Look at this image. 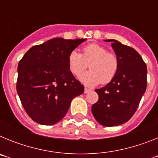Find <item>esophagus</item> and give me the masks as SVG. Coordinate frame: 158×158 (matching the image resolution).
<instances>
[{"instance_id": "34e87169", "label": "esophagus", "mask_w": 158, "mask_h": 158, "mask_svg": "<svg viewBox=\"0 0 158 158\" xmlns=\"http://www.w3.org/2000/svg\"><path fill=\"white\" fill-rule=\"evenodd\" d=\"M91 91V90H90V89H88V88H85V91H84V93H89V92H90Z\"/></svg>"}]
</instances>
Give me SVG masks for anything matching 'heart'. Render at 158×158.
<instances>
[{"label":"heart","instance_id":"obj_1","mask_svg":"<svg viewBox=\"0 0 158 158\" xmlns=\"http://www.w3.org/2000/svg\"><path fill=\"white\" fill-rule=\"evenodd\" d=\"M90 70L81 77V80L89 85L101 82L106 85L116 76L119 68V60L114 53L107 52L104 47L91 43L81 49V54L71 51L68 56V65L73 74L79 77L87 69Z\"/></svg>","mask_w":158,"mask_h":158}]
</instances>
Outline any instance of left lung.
<instances>
[{
    "mask_svg": "<svg viewBox=\"0 0 158 158\" xmlns=\"http://www.w3.org/2000/svg\"><path fill=\"white\" fill-rule=\"evenodd\" d=\"M111 47L119 60L116 76L95 91L98 101L92 107L96 120L104 127L118 126L127 122L136 111L147 85V68L135 49L115 40Z\"/></svg>",
    "mask_w": 158,
    "mask_h": 158,
    "instance_id": "1",
    "label": "left lung"
}]
</instances>
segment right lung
<instances>
[{
	"label": "right lung",
	"instance_id": "obj_1",
	"mask_svg": "<svg viewBox=\"0 0 158 158\" xmlns=\"http://www.w3.org/2000/svg\"><path fill=\"white\" fill-rule=\"evenodd\" d=\"M85 39H52L30 48L18 64L16 91L32 120L53 125L64 118L84 85L72 74L69 54Z\"/></svg>",
	"mask_w": 158,
	"mask_h": 158
}]
</instances>
